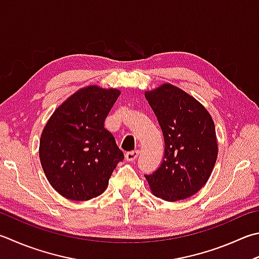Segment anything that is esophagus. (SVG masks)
I'll return each instance as SVG.
<instances>
[{
  "instance_id": "esophagus-1",
  "label": "esophagus",
  "mask_w": 259,
  "mask_h": 259,
  "mask_svg": "<svg viewBox=\"0 0 259 259\" xmlns=\"http://www.w3.org/2000/svg\"><path fill=\"white\" fill-rule=\"evenodd\" d=\"M139 154H140V151H138V150L130 151V152H127V153L125 154V159L127 160V161H130V162H133V161H135L136 158L139 157Z\"/></svg>"
}]
</instances>
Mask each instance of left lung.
<instances>
[{"instance_id": "left-lung-1", "label": "left lung", "mask_w": 259, "mask_h": 259, "mask_svg": "<svg viewBox=\"0 0 259 259\" xmlns=\"http://www.w3.org/2000/svg\"><path fill=\"white\" fill-rule=\"evenodd\" d=\"M145 98L164 139L162 162L145 178L159 198H188L205 185L215 164L218 143L212 117L196 99L171 84L145 92Z\"/></svg>"}]
</instances>
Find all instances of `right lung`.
I'll return each instance as SVG.
<instances>
[{
	"label": "right lung",
	"mask_w": 259,
	"mask_h": 259,
	"mask_svg": "<svg viewBox=\"0 0 259 259\" xmlns=\"http://www.w3.org/2000/svg\"><path fill=\"white\" fill-rule=\"evenodd\" d=\"M120 91L91 85L58 107L40 138L39 158L53 188L72 201H88L105 192L124 153L104 120Z\"/></svg>",
	"instance_id": "1"
}]
</instances>
